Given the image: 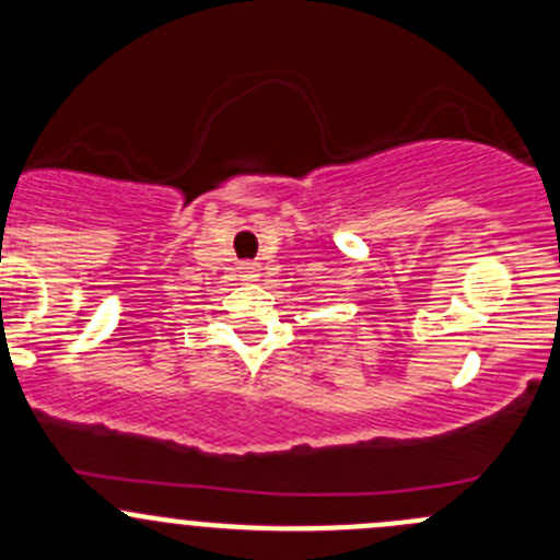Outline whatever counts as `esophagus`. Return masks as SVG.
Returning <instances> with one entry per match:
<instances>
[{
  "label": "esophagus",
  "mask_w": 560,
  "mask_h": 560,
  "mask_svg": "<svg viewBox=\"0 0 560 560\" xmlns=\"http://www.w3.org/2000/svg\"><path fill=\"white\" fill-rule=\"evenodd\" d=\"M241 276H244V279H257V273H260V265L257 262H241Z\"/></svg>",
  "instance_id": "1"
}]
</instances>
